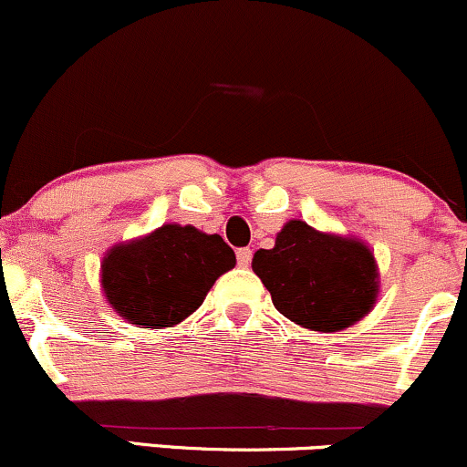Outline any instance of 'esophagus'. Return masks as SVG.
<instances>
[{"instance_id": "obj_1", "label": "esophagus", "mask_w": 467, "mask_h": 467, "mask_svg": "<svg viewBox=\"0 0 467 467\" xmlns=\"http://www.w3.org/2000/svg\"><path fill=\"white\" fill-rule=\"evenodd\" d=\"M235 258H238L240 266H249L251 258H254V251H251L249 247H240L238 251H235Z\"/></svg>"}]
</instances>
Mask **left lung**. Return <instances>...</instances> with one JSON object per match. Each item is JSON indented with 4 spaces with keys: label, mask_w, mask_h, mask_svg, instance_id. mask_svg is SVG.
Listing matches in <instances>:
<instances>
[{
    "label": "left lung",
    "mask_w": 467,
    "mask_h": 467,
    "mask_svg": "<svg viewBox=\"0 0 467 467\" xmlns=\"http://www.w3.org/2000/svg\"><path fill=\"white\" fill-rule=\"evenodd\" d=\"M255 275L291 322L335 333L359 322L377 297V265L366 244L291 220L274 249L255 251Z\"/></svg>",
    "instance_id": "8db88e82"
}]
</instances>
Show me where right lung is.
<instances>
[{
	"instance_id": "right-lung-1",
	"label": "right lung",
	"mask_w": 467,
	"mask_h": 467,
	"mask_svg": "<svg viewBox=\"0 0 467 467\" xmlns=\"http://www.w3.org/2000/svg\"><path fill=\"white\" fill-rule=\"evenodd\" d=\"M234 265V249L220 235L163 224L109 251L101 282L119 316L143 328H163L192 316Z\"/></svg>"
}]
</instances>
